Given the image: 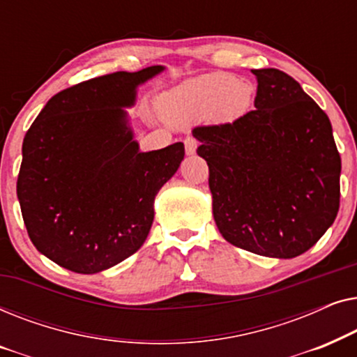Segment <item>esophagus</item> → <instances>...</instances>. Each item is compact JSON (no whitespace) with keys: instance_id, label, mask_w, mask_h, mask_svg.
Returning <instances> with one entry per match:
<instances>
[{"instance_id":"34e87169","label":"esophagus","mask_w":357,"mask_h":357,"mask_svg":"<svg viewBox=\"0 0 357 357\" xmlns=\"http://www.w3.org/2000/svg\"><path fill=\"white\" fill-rule=\"evenodd\" d=\"M197 148H198V141L193 139V138H187L185 139V153L188 155H193L197 153Z\"/></svg>"}]
</instances>
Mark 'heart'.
I'll return each mask as SVG.
<instances>
[{
  "label": "heart",
  "mask_w": 357,
  "mask_h": 357,
  "mask_svg": "<svg viewBox=\"0 0 357 357\" xmlns=\"http://www.w3.org/2000/svg\"><path fill=\"white\" fill-rule=\"evenodd\" d=\"M252 102V87L238 77L213 73L185 81L160 99V112L174 125L190 123L213 115L232 121L245 114Z\"/></svg>",
  "instance_id": "b5f03b06"
}]
</instances>
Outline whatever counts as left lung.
<instances>
[{"label":"left lung","mask_w":357,"mask_h":357,"mask_svg":"<svg viewBox=\"0 0 357 357\" xmlns=\"http://www.w3.org/2000/svg\"><path fill=\"white\" fill-rule=\"evenodd\" d=\"M252 73L255 110L192 133L222 237L257 255L294 258L338 214L341 158L328 116L299 82L275 68Z\"/></svg>","instance_id":"1"}]
</instances>
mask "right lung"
I'll return each instance as SVG.
<instances>
[{"label": "right lung", "instance_id": "1", "mask_svg": "<svg viewBox=\"0 0 357 357\" xmlns=\"http://www.w3.org/2000/svg\"><path fill=\"white\" fill-rule=\"evenodd\" d=\"M165 70L149 66L79 82L53 96L26 133L17 198L38 252L94 275L143 245L154 198L183 160V143L141 153L126 109L138 87Z\"/></svg>", "mask_w": 357, "mask_h": 357}]
</instances>
